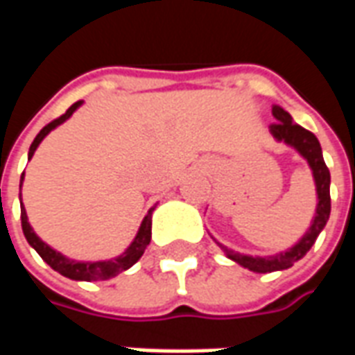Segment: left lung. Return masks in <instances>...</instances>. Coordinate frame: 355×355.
<instances>
[{"label":"left lung","instance_id":"obj_1","mask_svg":"<svg viewBox=\"0 0 355 355\" xmlns=\"http://www.w3.org/2000/svg\"><path fill=\"white\" fill-rule=\"evenodd\" d=\"M272 114L277 119L275 123L270 125V132L274 135V139L295 148L298 154L302 155L306 162H308L310 169H312L313 180H315V192H318V207H315V216H313L312 226L308 228V232L302 236V239L298 241L297 245L287 249L285 253H277L274 257H249V254L236 253V251H232V249H228V247H224L223 243L216 241L228 259L238 262V264H241L247 270H251V272H257V274H268V272L287 270L295 262L300 261L312 249L315 239L320 236V232L327 224L329 215H331V193H329L331 173H329L327 165L323 162L320 140L315 139L313 132L306 131L304 127L295 123L289 112H285L282 106H274Z\"/></svg>","mask_w":355,"mask_h":355}]
</instances>
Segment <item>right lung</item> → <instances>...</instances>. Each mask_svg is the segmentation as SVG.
I'll list each match as a JSON object with an SVG mask.
<instances>
[{"mask_svg":"<svg viewBox=\"0 0 355 355\" xmlns=\"http://www.w3.org/2000/svg\"><path fill=\"white\" fill-rule=\"evenodd\" d=\"M80 106L81 101L73 102L72 106L66 110V114H62V116L57 117V119H53L51 123L45 125L42 131L37 132V137L34 139L32 146H30V152H28V159H32V155H34L35 148L40 146V142H42L57 125L64 123L66 119L72 116L73 112L80 108ZM22 178H24V173H22ZM20 186H22V182H20ZM152 211H154V207L148 211V215L144 216V220L140 224L137 238L132 239V243L127 247V251H125L123 254H119L117 259H110V261L98 262H81L66 259L64 254H60L58 251H55V249H51L47 243H43L42 239L35 236V232L32 230L30 223H28L24 205L20 209V220H22V232H24V238L28 239V243L34 247L43 261L47 262L53 270H57L58 274H62L64 277H70V279H76V282H104V279H110V277H116L117 274L125 272L127 268H131L132 264L142 257L144 249L150 245V239H152Z\"/></svg>","mask_w":355,"mask_h":355,"instance_id":"right-lung-1","label":"right lung"}]
</instances>
